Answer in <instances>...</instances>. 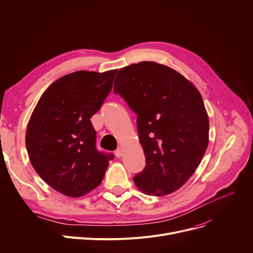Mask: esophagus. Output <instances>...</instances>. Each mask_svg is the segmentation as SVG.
<instances>
[{"label": "esophagus", "mask_w": 253, "mask_h": 253, "mask_svg": "<svg viewBox=\"0 0 253 253\" xmlns=\"http://www.w3.org/2000/svg\"><path fill=\"white\" fill-rule=\"evenodd\" d=\"M115 155H116V157H118V158L122 157V155H123V150H122V148H119V149L115 152Z\"/></svg>", "instance_id": "34e87169"}]
</instances>
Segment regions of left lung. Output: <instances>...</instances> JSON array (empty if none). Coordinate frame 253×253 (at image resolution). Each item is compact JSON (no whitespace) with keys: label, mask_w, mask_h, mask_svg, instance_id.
<instances>
[{"label":"left lung","mask_w":253,"mask_h":253,"mask_svg":"<svg viewBox=\"0 0 253 253\" xmlns=\"http://www.w3.org/2000/svg\"><path fill=\"white\" fill-rule=\"evenodd\" d=\"M114 92L137 115L145 167L133 177L136 187L154 196L177 191L208 147L209 120L200 92L178 72L155 61L120 70Z\"/></svg>","instance_id":"left-lung-1"}]
</instances>
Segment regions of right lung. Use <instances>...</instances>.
Here are the masks:
<instances>
[{
  "instance_id": "add662e5",
  "label": "right lung",
  "mask_w": 253,
  "mask_h": 253,
  "mask_svg": "<svg viewBox=\"0 0 253 253\" xmlns=\"http://www.w3.org/2000/svg\"><path fill=\"white\" fill-rule=\"evenodd\" d=\"M116 73L78 71L59 78L31 116L25 133L30 161L40 177L68 197L98 187L114 158L97 151L90 118L109 95Z\"/></svg>"
}]
</instances>
